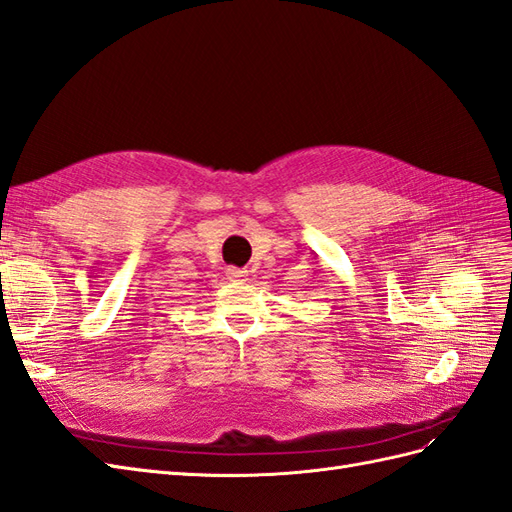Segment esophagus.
<instances>
[{"mask_svg":"<svg viewBox=\"0 0 512 512\" xmlns=\"http://www.w3.org/2000/svg\"><path fill=\"white\" fill-rule=\"evenodd\" d=\"M248 272L246 270H240V268H227V279L229 281H236V283H242L246 281Z\"/></svg>","mask_w":512,"mask_h":512,"instance_id":"esophagus-1","label":"esophagus"}]
</instances>
